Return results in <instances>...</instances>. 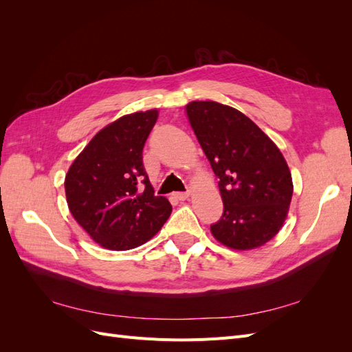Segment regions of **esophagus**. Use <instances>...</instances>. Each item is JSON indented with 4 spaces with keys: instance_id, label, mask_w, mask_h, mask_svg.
Wrapping results in <instances>:
<instances>
[{
    "instance_id": "esophagus-1",
    "label": "esophagus",
    "mask_w": 352,
    "mask_h": 352,
    "mask_svg": "<svg viewBox=\"0 0 352 352\" xmlns=\"http://www.w3.org/2000/svg\"><path fill=\"white\" fill-rule=\"evenodd\" d=\"M175 197L179 199V201H185L189 198V192L186 190V192H176Z\"/></svg>"
}]
</instances>
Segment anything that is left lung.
Listing matches in <instances>:
<instances>
[{
  "mask_svg": "<svg viewBox=\"0 0 352 352\" xmlns=\"http://www.w3.org/2000/svg\"><path fill=\"white\" fill-rule=\"evenodd\" d=\"M188 119L219 177L223 214L211 225L220 243L252 250L283 226L294 185L282 153L243 113L216 101H192Z\"/></svg>",
  "mask_w": 352,
  "mask_h": 352,
  "instance_id": "1",
  "label": "left lung"
}]
</instances>
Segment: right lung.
I'll return each mask as SVG.
<instances>
[{"label":"right lung","instance_id":"add662e5","mask_svg":"<svg viewBox=\"0 0 352 352\" xmlns=\"http://www.w3.org/2000/svg\"><path fill=\"white\" fill-rule=\"evenodd\" d=\"M158 117L138 111L105 126L76 157L66 175L69 210L101 247L126 251L150 241L172 212L154 195L142 150Z\"/></svg>","mask_w":352,"mask_h":352}]
</instances>
